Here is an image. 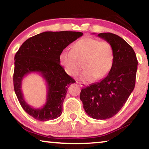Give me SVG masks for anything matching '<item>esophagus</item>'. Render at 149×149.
Returning a JSON list of instances; mask_svg holds the SVG:
<instances>
[{"instance_id":"34e87169","label":"esophagus","mask_w":149,"mask_h":149,"mask_svg":"<svg viewBox=\"0 0 149 149\" xmlns=\"http://www.w3.org/2000/svg\"><path fill=\"white\" fill-rule=\"evenodd\" d=\"M79 84L81 87H86L87 86V85L85 83H79Z\"/></svg>"}]
</instances>
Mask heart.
Wrapping results in <instances>:
<instances>
[{
	"label": "heart",
	"mask_w": 149,
	"mask_h": 149,
	"mask_svg": "<svg viewBox=\"0 0 149 149\" xmlns=\"http://www.w3.org/2000/svg\"><path fill=\"white\" fill-rule=\"evenodd\" d=\"M59 62L65 72L75 77L79 75L83 81L101 80L107 76L113 67L114 50L111 44L91 37H84L73 45L72 50H63L59 56Z\"/></svg>",
	"instance_id": "obj_1"
}]
</instances>
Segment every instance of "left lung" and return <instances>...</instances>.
Masks as SVG:
<instances>
[{"mask_svg": "<svg viewBox=\"0 0 149 149\" xmlns=\"http://www.w3.org/2000/svg\"><path fill=\"white\" fill-rule=\"evenodd\" d=\"M97 36L111 44L114 62L104 79L81 89L80 100L89 116L103 120L116 115L133 91L138 61L133 49L122 38L109 32Z\"/></svg>", "mask_w": 149, "mask_h": 149, "instance_id": "left-lung-1", "label": "left lung"}]
</instances>
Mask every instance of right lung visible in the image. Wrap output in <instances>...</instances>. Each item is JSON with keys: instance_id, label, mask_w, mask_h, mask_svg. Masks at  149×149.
Wrapping results in <instances>:
<instances>
[{"instance_id": "add662e5", "label": "right lung", "mask_w": 149, "mask_h": 149, "mask_svg": "<svg viewBox=\"0 0 149 149\" xmlns=\"http://www.w3.org/2000/svg\"><path fill=\"white\" fill-rule=\"evenodd\" d=\"M83 33L72 31L44 32L26 40L15 56L14 89L20 104L28 115L38 121L55 119L62 113L68 87L75 81L66 74L59 56ZM40 74L47 85V99L42 108L35 109L23 99L21 87L24 77L30 72Z\"/></svg>"}]
</instances>
